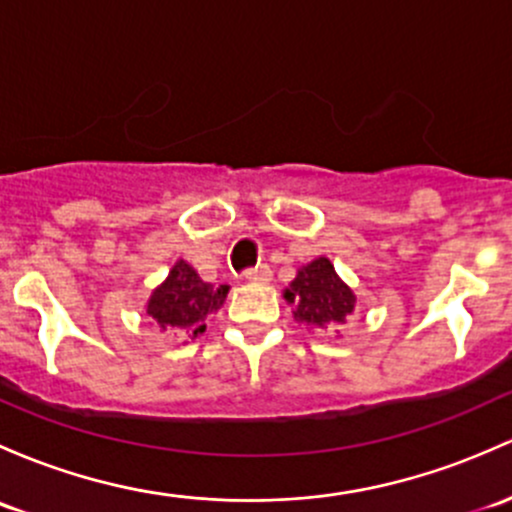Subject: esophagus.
Wrapping results in <instances>:
<instances>
[{
	"mask_svg": "<svg viewBox=\"0 0 512 512\" xmlns=\"http://www.w3.org/2000/svg\"><path fill=\"white\" fill-rule=\"evenodd\" d=\"M242 277H245L247 282H270L272 270H270V265H257V267H250V270L242 272Z\"/></svg>",
	"mask_w": 512,
	"mask_h": 512,
	"instance_id": "34e87169",
	"label": "esophagus"
}]
</instances>
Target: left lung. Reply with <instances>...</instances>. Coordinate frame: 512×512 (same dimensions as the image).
Segmentation results:
<instances>
[{"mask_svg":"<svg viewBox=\"0 0 512 512\" xmlns=\"http://www.w3.org/2000/svg\"><path fill=\"white\" fill-rule=\"evenodd\" d=\"M284 297L297 301V311H294L297 321H306V324L319 328L346 324L355 309L353 292L338 279L326 257L301 267Z\"/></svg>","mask_w":512,"mask_h":512,"instance_id":"1","label":"left lung"}]
</instances>
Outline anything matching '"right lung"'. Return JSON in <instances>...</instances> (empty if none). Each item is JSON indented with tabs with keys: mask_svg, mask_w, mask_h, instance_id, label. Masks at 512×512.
Wrapping results in <instances>:
<instances>
[{
	"mask_svg": "<svg viewBox=\"0 0 512 512\" xmlns=\"http://www.w3.org/2000/svg\"><path fill=\"white\" fill-rule=\"evenodd\" d=\"M225 294H228L225 284L223 287H213V284L203 282L188 262L179 260L174 270L169 272V277H166V282L154 289L152 299L147 304V314L164 331L174 328V331L198 336V333L206 331L203 319L220 309Z\"/></svg>",
	"mask_w": 512,
	"mask_h": 512,
	"instance_id": "right-lung-1",
	"label": "right lung"
}]
</instances>
